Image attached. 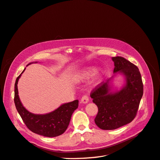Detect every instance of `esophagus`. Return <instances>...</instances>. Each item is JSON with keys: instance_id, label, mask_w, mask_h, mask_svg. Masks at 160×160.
<instances>
[{"instance_id": "esophagus-1", "label": "esophagus", "mask_w": 160, "mask_h": 160, "mask_svg": "<svg viewBox=\"0 0 160 160\" xmlns=\"http://www.w3.org/2000/svg\"><path fill=\"white\" fill-rule=\"evenodd\" d=\"M81 102L84 104H86L89 102V97L88 95H84L81 99Z\"/></svg>"}]
</instances>
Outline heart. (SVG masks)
<instances>
[{
  "instance_id": "heart-1",
  "label": "heart",
  "mask_w": 160,
  "mask_h": 160,
  "mask_svg": "<svg viewBox=\"0 0 160 160\" xmlns=\"http://www.w3.org/2000/svg\"><path fill=\"white\" fill-rule=\"evenodd\" d=\"M105 74V72L102 68H99L95 70V68L93 67H88L83 69L78 74L77 76H76V79L78 80H86L94 74L92 83L93 86H97L99 84Z\"/></svg>"
}]
</instances>
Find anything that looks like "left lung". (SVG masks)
I'll list each match as a JSON object with an SVG mask.
<instances>
[{
	"mask_svg": "<svg viewBox=\"0 0 160 160\" xmlns=\"http://www.w3.org/2000/svg\"><path fill=\"white\" fill-rule=\"evenodd\" d=\"M112 60L114 63V75H122L124 84L119 90H113V76L97 86L90 95L98 107L95 123L104 130L116 129L133 121L143 95L142 81L138 67L122 57H114Z\"/></svg>",
	"mask_w": 160,
	"mask_h": 160,
	"instance_id": "1",
	"label": "left lung"
}]
</instances>
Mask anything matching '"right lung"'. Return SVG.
Returning <instances> with one entry per match:
<instances>
[{"mask_svg": "<svg viewBox=\"0 0 160 160\" xmlns=\"http://www.w3.org/2000/svg\"><path fill=\"white\" fill-rule=\"evenodd\" d=\"M33 63L32 62L27 66ZM23 72L17 78L15 83L14 102L18 113L26 125L33 133L46 137H58L63 134L67 129L74 111L78 107V100L64 103L51 112L44 114H33L22 105L18 95V83Z\"/></svg>", "mask_w": 160, "mask_h": 160, "instance_id": "add662e5", "label": "right lung"}]
</instances>
